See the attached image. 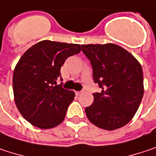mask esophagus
<instances>
[{
	"mask_svg": "<svg viewBox=\"0 0 156 156\" xmlns=\"http://www.w3.org/2000/svg\"><path fill=\"white\" fill-rule=\"evenodd\" d=\"M82 93H84V90H81V91H76L75 94H76V95H80Z\"/></svg>",
	"mask_w": 156,
	"mask_h": 156,
	"instance_id": "obj_1",
	"label": "esophagus"
}]
</instances>
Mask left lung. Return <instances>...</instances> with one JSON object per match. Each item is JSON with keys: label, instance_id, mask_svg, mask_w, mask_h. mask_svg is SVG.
Here are the masks:
<instances>
[{"label": "left lung", "instance_id": "left-lung-1", "mask_svg": "<svg viewBox=\"0 0 156 156\" xmlns=\"http://www.w3.org/2000/svg\"><path fill=\"white\" fill-rule=\"evenodd\" d=\"M82 51L93 68V78L101 93H94V103L85 109L94 125L113 130L134 117L144 94L143 70L128 51L114 44H83Z\"/></svg>", "mask_w": 156, "mask_h": 156}]
</instances>
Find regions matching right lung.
Segmentation results:
<instances>
[{
	"instance_id": "obj_1",
	"label": "right lung",
	"mask_w": 156,
	"mask_h": 156,
	"mask_svg": "<svg viewBox=\"0 0 156 156\" xmlns=\"http://www.w3.org/2000/svg\"><path fill=\"white\" fill-rule=\"evenodd\" d=\"M81 51L80 44L44 40L27 50L13 72V93L21 115L39 129L63 121L75 93L57 85L66 59Z\"/></svg>"
}]
</instances>
